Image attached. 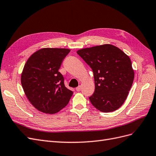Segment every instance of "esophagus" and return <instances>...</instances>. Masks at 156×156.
<instances>
[{
	"label": "esophagus",
	"mask_w": 156,
	"mask_h": 156,
	"mask_svg": "<svg viewBox=\"0 0 156 156\" xmlns=\"http://www.w3.org/2000/svg\"><path fill=\"white\" fill-rule=\"evenodd\" d=\"M81 86H79V87H77L76 88V90H77V92L81 91Z\"/></svg>",
	"instance_id": "34e87169"
}]
</instances>
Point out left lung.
Segmentation results:
<instances>
[{"label": "left lung", "instance_id": "obj_1", "mask_svg": "<svg viewBox=\"0 0 156 156\" xmlns=\"http://www.w3.org/2000/svg\"><path fill=\"white\" fill-rule=\"evenodd\" d=\"M77 53L93 71L95 90L89 97L92 104L103 112L117 110L126 100L134 79L129 56L110 44L80 49Z\"/></svg>", "mask_w": 156, "mask_h": 156}]
</instances>
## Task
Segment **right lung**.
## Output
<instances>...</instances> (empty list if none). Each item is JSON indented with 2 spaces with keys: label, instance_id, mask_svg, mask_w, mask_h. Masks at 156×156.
I'll return each instance as SVG.
<instances>
[{
  "label": "right lung",
  "instance_id": "obj_1",
  "mask_svg": "<svg viewBox=\"0 0 156 156\" xmlns=\"http://www.w3.org/2000/svg\"><path fill=\"white\" fill-rule=\"evenodd\" d=\"M68 49L44 48L28 59L21 74V84L28 100L37 110L55 114L68 105L73 92L65 87L58 72Z\"/></svg>",
  "mask_w": 156,
  "mask_h": 156
}]
</instances>
